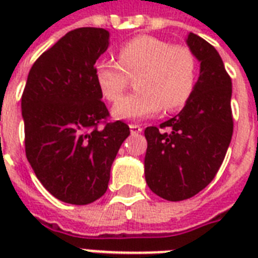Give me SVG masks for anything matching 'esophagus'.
Here are the masks:
<instances>
[{"label":"esophagus","mask_w":258,"mask_h":258,"mask_svg":"<svg viewBox=\"0 0 258 258\" xmlns=\"http://www.w3.org/2000/svg\"><path fill=\"white\" fill-rule=\"evenodd\" d=\"M130 130H131V135H138L142 133V127L139 124H130Z\"/></svg>","instance_id":"34e87169"}]
</instances>
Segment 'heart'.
Masks as SVG:
<instances>
[{
    "label": "heart",
    "instance_id": "b5f03b06",
    "mask_svg": "<svg viewBox=\"0 0 258 258\" xmlns=\"http://www.w3.org/2000/svg\"><path fill=\"white\" fill-rule=\"evenodd\" d=\"M93 72L108 101H116L128 86V78L137 76V92L120 99L112 108L113 117L134 120L186 104L196 87L197 60L186 46L143 34L119 48L117 61H96Z\"/></svg>",
    "mask_w": 258,
    "mask_h": 258
}]
</instances>
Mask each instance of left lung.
<instances>
[{
	"instance_id": "left-lung-1",
	"label": "left lung",
	"mask_w": 258,
	"mask_h": 258,
	"mask_svg": "<svg viewBox=\"0 0 258 258\" xmlns=\"http://www.w3.org/2000/svg\"><path fill=\"white\" fill-rule=\"evenodd\" d=\"M186 44L200 61L191 96L176 116L145 130L146 182L167 201L187 200L204 190L220 170L233 135L232 79L220 53L194 33Z\"/></svg>"
}]
</instances>
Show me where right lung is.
<instances>
[{"instance_id":"obj_1","label":"right lung","mask_w":258,"mask_h":258,"mask_svg":"<svg viewBox=\"0 0 258 258\" xmlns=\"http://www.w3.org/2000/svg\"><path fill=\"white\" fill-rule=\"evenodd\" d=\"M109 45L108 30H71L30 68L21 97L25 153L37 179L57 200L87 205L108 187L109 171L130 135L108 109L95 79V62Z\"/></svg>"}]
</instances>
